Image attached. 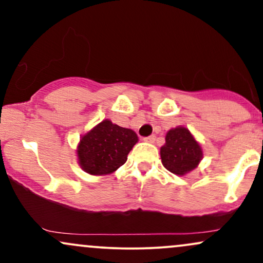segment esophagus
Wrapping results in <instances>:
<instances>
[{
  "mask_svg": "<svg viewBox=\"0 0 263 263\" xmlns=\"http://www.w3.org/2000/svg\"><path fill=\"white\" fill-rule=\"evenodd\" d=\"M143 141L148 142V143H153V142L156 141V136L152 135V136H148V137H144Z\"/></svg>",
  "mask_w": 263,
  "mask_h": 263,
  "instance_id": "34e87169",
  "label": "esophagus"
}]
</instances>
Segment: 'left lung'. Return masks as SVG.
Returning a JSON list of instances; mask_svg holds the SVG:
<instances>
[{
    "label": "left lung",
    "instance_id": "obj_1",
    "mask_svg": "<svg viewBox=\"0 0 263 263\" xmlns=\"http://www.w3.org/2000/svg\"><path fill=\"white\" fill-rule=\"evenodd\" d=\"M161 159L171 173L185 176L198 167L203 159V149L188 128L178 126L165 135V143L161 147Z\"/></svg>",
    "mask_w": 263,
    "mask_h": 263
}]
</instances>
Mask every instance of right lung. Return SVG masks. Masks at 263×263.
<instances>
[{
    "instance_id": "add662e5",
    "label": "right lung",
    "mask_w": 263,
    "mask_h": 263,
    "mask_svg": "<svg viewBox=\"0 0 263 263\" xmlns=\"http://www.w3.org/2000/svg\"><path fill=\"white\" fill-rule=\"evenodd\" d=\"M137 142L135 131L106 119L81 136L77 148L78 163L91 176L111 174L125 164Z\"/></svg>"
}]
</instances>
